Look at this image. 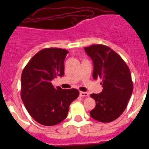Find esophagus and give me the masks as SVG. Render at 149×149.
I'll list each match as a JSON object with an SVG mask.
<instances>
[{
	"instance_id": "obj_1",
	"label": "esophagus",
	"mask_w": 149,
	"mask_h": 149,
	"mask_svg": "<svg viewBox=\"0 0 149 149\" xmlns=\"http://www.w3.org/2000/svg\"><path fill=\"white\" fill-rule=\"evenodd\" d=\"M89 94L88 92H80V97H88Z\"/></svg>"
}]
</instances>
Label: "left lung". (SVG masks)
I'll list each match as a JSON object with an SVG mask.
<instances>
[{
	"instance_id": "obj_1",
	"label": "left lung",
	"mask_w": 149,
	"mask_h": 149,
	"mask_svg": "<svg viewBox=\"0 0 149 149\" xmlns=\"http://www.w3.org/2000/svg\"><path fill=\"white\" fill-rule=\"evenodd\" d=\"M85 51L93 61V78L102 79L103 87L101 93L90 95L96 102L90 116L102 123L112 122L123 113L131 97L130 71L120 56L108 46L92 45Z\"/></svg>"
}]
</instances>
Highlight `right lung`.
I'll return each instance as SVG.
<instances>
[{
	"label": "right lung",
	"instance_id": "right-lung-1",
	"mask_svg": "<svg viewBox=\"0 0 149 149\" xmlns=\"http://www.w3.org/2000/svg\"><path fill=\"white\" fill-rule=\"evenodd\" d=\"M66 49L49 47L33 56L23 69L21 97L27 111L38 123L59 124L67 117L69 106L79 96L76 89L54 88L52 80L64 73Z\"/></svg>",
	"mask_w": 149,
	"mask_h": 149
}]
</instances>
